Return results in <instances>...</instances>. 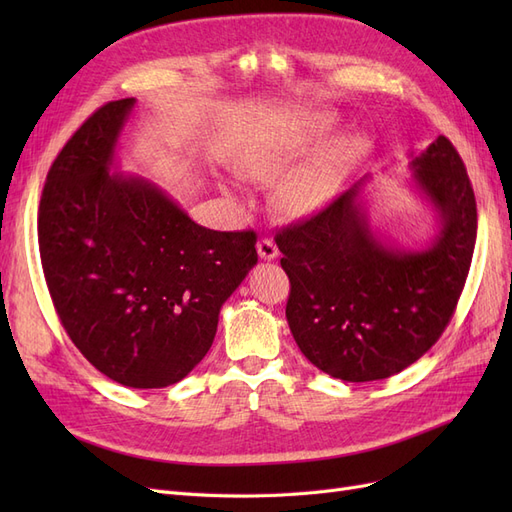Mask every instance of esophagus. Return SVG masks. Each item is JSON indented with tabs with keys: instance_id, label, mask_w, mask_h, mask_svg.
Returning <instances> with one entry per match:
<instances>
[{
	"instance_id": "1",
	"label": "esophagus",
	"mask_w": 512,
	"mask_h": 512,
	"mask_svg": "<svg viewBox=\"0 0 512 512\" xmlns=\"http://www.w3.org/2000/svg\"><path fill=\"white\" fill-rule=\"evenodd\" d=\"M258 256L262 258V260H273V258H277V245H275V241L273 239H267V237H262L260 241H258Z\"/></svg>"
}]
</instances>
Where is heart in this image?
I'll return each mask as SVG.
<instances>
[{
	"label": "heart",
	"instance_id": "obj_1",
	"mask_svg": "<svg viewBox=\"0 0 512 512\" xmlns=\"http://www.w3.org/2000/svg\"><path fill=\"white\" fill-rule=\"evenodd\" d=\"M333 132L331 117H314L299 130L271 138L258 145L245 162V173L273 181L286 175L307 153L320 147ZM363 143L359 138H342L316 160L290 173L280 185V200L290 213H312L324 207L339 192L354 162L361 158Z\"/></svg>",
	"mask_w": 512,
	"mask_h": 512
}]
</instances>
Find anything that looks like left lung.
Here are the masks:
<instances>
[{
	"label": "left lung",
	"instance_id": "8db88e82",
	"mask_svg": "<svg viewBox=\"0 0 512 512\" xmlns=\"http://www.w3.org/2000/svg\"><path fill=\"white\" fill-rule=\"evenodd\" d=\"M410 166L440 218L427 250L399 252L374 237L356 200L365 179L275 235L290 280L286 318L294 342L333 378L382 380L421 359L451 322L466 284L476 243L466 164L438 136Z\"/></svg>",
	"mask_w": 512,
	"mask_h": 512
}]
</instances>
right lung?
Returning a JSON list of instances; mask_svg holds the SVG:
<instances>
[{"instance_id": "1", "label": "right lung", "mask_w": 512, "mask_h": 512, "mask_svg": "<svg viewBox=\"0 0 512 512\" xmlns=\"http://www.w3.org/2000/svg\"><path fill=\"white\" fill-rule=\"evenodd\" d=\"M134 98L100 106L57 153L38 211L55 312L85 359L132 389L203 361L220 307L256 262V232L198 226L156 185L108 175Z\"/></svg>"}]
</instances>
